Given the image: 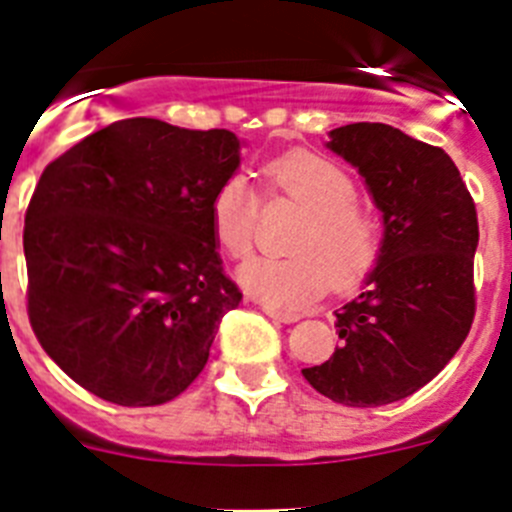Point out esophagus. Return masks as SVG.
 <instances>
[{
    "mask_svg": "<svg viewBox=\"0 0 512 512\" xmlns=\"http://www.w3.org/2000/svg\"><path fill=\"white\" fill-rule=\"evenodd\" d=\"M264 312L269 315L274 323H297L300 320V315H295V312H284V310H277V307H269L264 305Z\"/></svg>",
    "mask_w": 512,
    "mask_h": 512,
    "instance_id": "34e87169",
    "label": "esophagus"
}]
</instances>
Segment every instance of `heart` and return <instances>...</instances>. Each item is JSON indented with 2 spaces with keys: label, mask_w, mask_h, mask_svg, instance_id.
<instances>
[{
  "label": "heart",
  "mask_w": 512,
  "mask_h": 512,
  "mask_svg": "<svg viewBox=\"0 0 512 512\" xmlns=\"http://www.w3.org/2000/svg\"><path fill=\"white\" fill-rule=\"evenodd\" d=\"M271 194L295 202L305 217L297 225L289 256H253L238 269L248 295L277 310H300L333 284L351 289L369 274L379 256L377 217L356 205L351 176L330 158L310 151L274 158L261 171ZM256 194L243 176L225 179L210 202V228L217 248L241 259L253 246Z\"/></svg>",
  "instance_id": "1"
}]
</instances>
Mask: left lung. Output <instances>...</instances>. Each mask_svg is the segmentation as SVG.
I'll list each match as a JSON object with an SVG mask.
<instances>
[{"label": "left lung", "mask_w": 512, "mask_h": 512, "mask_svg": "<svg viewBox=\"0 0 512 512\" xmlns=\"http://www.w3.org/2000/svg\"><path fill=\"white\" fill-rule=\"evenodd\" d=\"M382 212V243L359 297L336 310L338 338L307 382L348 408L418 392L454 359L474 320L477 210L451 156L384 122L330 130Z\"/></svg>", "instance_id": "left-lung-1"}]
</instances>
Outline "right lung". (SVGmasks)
I'll list each match as a JSON object with an SVG mask.
<instances>
[{"mask_svg":"<svg viewBox=\"0 0 512 512\" xmlns=\"http://www.w3.org/2000/svg\"><path fill=\"white\" fill-rule=\"evenodd\" d=\"M230 130L117 120L45 166L25 215L27 315L45 354L92 395L164 405L205 369L241 305L210 228L241 166Z\"/></svg>","mask_w":512,"mask_h":512,"instance_id":"1","label":"right lung"}]
</instances>
